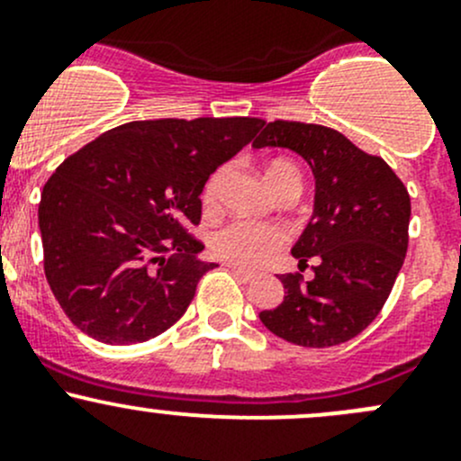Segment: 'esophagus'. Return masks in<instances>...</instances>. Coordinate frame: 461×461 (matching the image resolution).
Listing matches in <instances>:
<instances>
[{"mask_svg":"<svg viewBox=\"0 0 461 461\" xmlns=\"http://www.w3.org/2000/svg\"><path fill=\"white\" fill-rule=\"evenodd\" d=\"M226 267L230 268L232 273H235L237 277H240L241 282H250L255 277V273L253 271H246V268H241V267H235V264H226Z\"/></svg>","mask_w":461,"mask_h":461,"instance_id":"34e87169","label":"esophagus"}]
</instances>
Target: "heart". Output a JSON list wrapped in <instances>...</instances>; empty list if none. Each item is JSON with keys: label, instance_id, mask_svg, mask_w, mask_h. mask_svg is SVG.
Wrapping results in <instances>:
<instances>
[{"label": "heart", "instance_id": "heart-1", "mask_svg": "<svg viewBox=\"0 0 461 461\" xmlns=\"http://www.w3.org/2000/svg\"><path fill=\"white\" fill-rule=\"evenodd\" d=\"M221 176H224V170L212 172V175L208 176L206 185H203L202 199L206 208H211L212 203H215ZM289 176L300 179L294 163L285 161V158H273L267 166V181L271 184L273 190H276L282 181L289 179ZM211 241L215 255L224 259V262L237 264V267L255 268L267 264L268 259L286 244V232L282 230L280 226L235 220L229 221L226 226H221L220 230L212 232Z\"/></svg>", "mask_w": 461, "mask_h": 461}]
</instances>
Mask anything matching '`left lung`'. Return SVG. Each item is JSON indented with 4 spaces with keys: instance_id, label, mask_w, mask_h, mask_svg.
<instances>
[{
    "instance_id": "left-lung-1",
    "label": "left lung",
    "mask_w": 461,
    "mask_h": 461,
    "mask_svg": "<svg viewBox=\"0 0 461 461\" xmlns=\"http://www.w3.org/2000/svg\"><path fill=\"white\" fill-rule=\"evenodd\" d=\"M289 148L312 166L316 202L291 249L313 280L280 276L285 300L259 313L268 331L303 348H334L361 334L384 309L408 250L410 194L381 157L348 136L298 121L267 122L253 148Z\"/></svg>"
}]
</instances>
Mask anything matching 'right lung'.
<instances>
[{
    "label": "right lung",
    "instance_id": "add662e5",
    "mask_svg": "<svg viewBox=\"0 0 461 461\" xmlns=\"http://www.w3.org/2000/svg\"><path fill=\"white\" fill-rule=\"evenodd\" d=\"M262 118H161L104 131L58 166L40 199L44 276L80 331L107 345L170 330L217 264L199 259L208 176Z\"/></svg>",
    "mask_w": 461,
    "mask_h": 461
}]
</instances>
